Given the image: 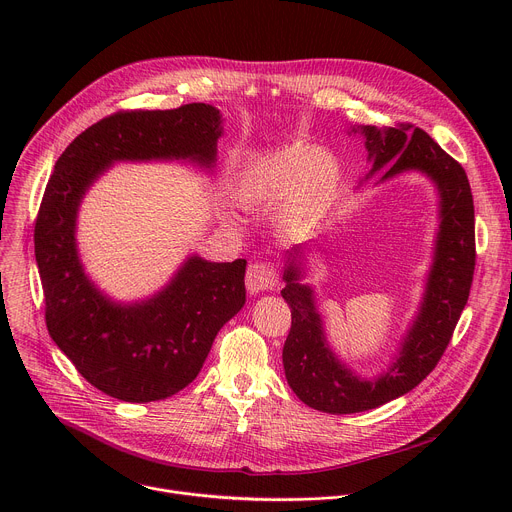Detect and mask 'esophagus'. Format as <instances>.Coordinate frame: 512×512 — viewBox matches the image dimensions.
Returning a JSON list of instances; mask_svg holds the SVG:
<instances>
[{
	"label": "esophagus",
	"instance_id": "obj_1",
	"mask_svg": "<svg viewBox=\"0 0 512 512\" xmlns=\"http://www.w3.org/2000/svg\"><path fill=\"white\" fill-rule=\"evenodd\" d=\"M245 283H247V289H249L251 296L263 294V291L271 289L277 283V275H275L273 265H269V263H251L249 269H247V275H245Z\"/></svg>",
	"mask_w": 512,
	"mask_h": 512
}]
</instances>
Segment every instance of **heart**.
I'll return each instance as SVG.
<instances>
[{
	"label": "heart",
	"mask_w": 512,
	"mask_h": 512,
	"mask_svg": "<svg viewBox=\"0 0 512 512\" xmlns=\"http://www.w3.org/2000/svg\"><path fill=\"white\" fill-rule=\"evenodd\" d=\"M340 182L342 166L334 154L294 143L247 162L235 178L233 192L243 206L289 198L296 214H310L336 196Z\"/></svg>",
	"instance_id": "b5f03b06"
}]
</instances>
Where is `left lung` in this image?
Wrapping results in <instances>:
<instances>
[{
  "label": "left lung",
  "mask_w": 512,
  "mask_h": 512,
  "mask_svg": "<svg viewBox=\"0 0 512 512\" xmlns=\"http://www.w3.org/2000/svg\"><path fill=\"white\" fill-rule=\"evenodd\" d=\"M352 133H360L369 150L373 168L367 180L383 170L379 182L405 172H419L433 182L440 196V225L413 324L389 367L373 379L352 373L326 340L314 287L302 281L312 245H294L285 253L281 296L291 308V328L283 344L285 379L308 407L332 415L385 405L415 389L435 369L468 302L476 265L474 200L464 168L409 123L387 129L360 125Z\"/></svg>",
  "instance_id": "obj_1"
}]
</instances>
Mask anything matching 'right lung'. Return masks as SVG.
<instances>
[{"label": "right lung", "instance_id": "1", "mask_svg": "<svg viewBox=\"0 0 512 512\" xmlns=\"http://www.w3.org/2000/svg\"><path fill=\"white\" fill-rule=\"evenodd\" d=\"M223 115L206 103L121 111L85 129L58 158L34 229L46 326L54 344L99 391L127 403L176 395L200 373L210 346L245 306V259L190 255L152 298L115 302L85 273L79 206L115 162H188L212 170Z\"/></svg>", "mask_w": 512, "mask_h": 512}]
</instances>
